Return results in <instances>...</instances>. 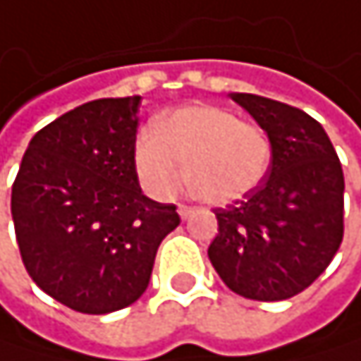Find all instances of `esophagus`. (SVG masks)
<instances>
[{"instance_id": "34e87169", "label": "esophagus", "mask_w": 361, "mask_h": 361, "mask_svg": "<svg viewBox=\"0 0 361 361\" xmlns=\"http://www.w3.org/2000/svg\"><path fill=\"white\" fill-rule=\"evenodd\" d=\"M177 212H179V216H182V218H190L195 214V207H190V205H179Z\"/></svg>"}]
</instances>
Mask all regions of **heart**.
Listing matches in <instances>:
<instances>
[{
	"label": "heart",
	"instance_id": "b5f03b06",
	"mask_svg": "<svg viewBox=\"0 0 361 361\" xmlns=\"http://www.w3.org/2000/svg\"><path fill=\"white\" fill-rule=\"evenodd\" d=\"M214 205L250 195L271 162V143L255 123L222 106H188L143 130L135 143V169L156 199H173L186 182Z\"/></svg>",
	"mask_w": 361,
	"mask_h": 361
}]
</instances>
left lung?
<instances>
[{
	"label": "left lung",
	"instance_id": "1",
	"mask_svg": "<svg viewBox=\"0 0 361 361\" xmlns=\"http://www.w3.org/2000/svg\"><path fill=\"white\" fill-rule=\"evenodd\" d=\"M267 133V177L242 201L214 209L207 248L224 285L248 300H289L325 271L345 222V177L323 126L302 109L255 94H231Z\"/></svg>",
	"mask_w": 361,
	"mask_h": 361
}]
</instances>
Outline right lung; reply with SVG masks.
<instances>
[{"mask_svg": "<svg viewBox=\"0 0 361 361\" xmlns=\"http://www.w3.org/2000/svg\"><path fill=\"white\" fill-rule=\"evenodd\" d=\"M141 96L76 106L34 135L12 184L25 269L59 304L106 314L147 289L173 203L141 192L135 143Z\"/></svg>", "mask_w": 361, "mask_h": 361, "instance_id": "obj_1", "label": "right lung"}]
</instances>
